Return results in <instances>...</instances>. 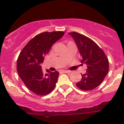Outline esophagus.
I'll list each match as a JSON object with an SVG mask.
<instances>
[{"label":"esophagus","mask_w":124,"mask_h":124,"mask_svg":"<svg viewBox=\"0 0 124 124\" xmlns=\"http://www.w3.org/2000/svg\"><path fill=\"white\" fill-rule=\"evenodd\" d=\"M62 72H64V73H70L71 71H68V70H62Z\"/></svg>","instance_id":"esophagus-1"}]
</instances>
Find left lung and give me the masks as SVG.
Masks as SVG:
<instances>
[{
  "instance_id": "1",
  "label": "left lung",
  "mask_w": 124,
  "mask_h": 124,
  "mask_svg": "<svg viewBox=\"0 0 124 124\" xmlns=\"http://www.w3.org/2000/svg\"><path fill=\"white\" fill-rule=\"evenodd\" d=\"M69 34L74 40L82 57L81 62L87 65L86 72L76 84L83 91H91L102 83L108 71V61L102 49L91 39L77 32Z\"/></svg>"
}]
</instances>
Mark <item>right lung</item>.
<instances>
[{
  "mask_svg": "<svg viewBox=\"0 0 124 124\" xmlns=\"http://www.w3.org/2000/svg\"><path fill=\"white\" fill-rule=\"evenodd\" d=\"M62 31L39 33L26 45L18 56L17 70L26 87L37 95L44 96L54 89L58 71L46 70L44 74L41 64L54 42L64 35Z\"/></svg>",
  "mask_w": 124,
  "mask_h": 124,
  "instance_id": "right-lung-1",
  "label": "right lung"
}]
</instances>
